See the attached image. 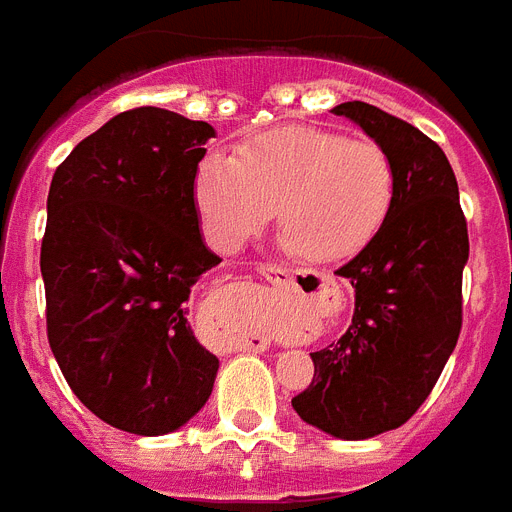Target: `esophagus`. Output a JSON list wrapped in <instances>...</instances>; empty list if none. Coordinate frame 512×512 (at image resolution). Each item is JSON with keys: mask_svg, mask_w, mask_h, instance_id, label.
I'll use <instances>...</instances> for the list:
<instances>
[{"mask_svg": "<svg viewBox=\"0 0 512 512\" xmlns=\"http://www.w3.org/2000/svg\"><path fill=\"white\" fill-rule=\"evenodd\" d=\"M257 273L268 281V284L273 286H284V289H289V286H294V273L289 268H281V265L276 263H260L257 265ZM247 352H265L268 350V342L265 339H252V342L244 347Z\"/></svg>", "mask_w": 512, "mask_h": 512, "instance_id": "1", "label": "esophagus"}]
</instances>
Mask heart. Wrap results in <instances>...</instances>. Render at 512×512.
I'll use <instances>...</instances> for the list:
<instances>
[{
    "instance_id": "b5f03b06",
    "label": "heart",
    "mask_w": 512,
    "mask_h": 512,
    "mask_svg": "<svg viewBox=\"0 0 512 512\" xmlns=\"http://www.w3.org/2000/svg\"><path fill=\"white\" fill-rule=\"evenodd\" d=\"M394 191L397 170L378 141L310 126L249 136L234 157L210 152L194 173L199 220L220 252L260 234L278 205L289 252L315 260L357 255L384 228Z\"/></svg>"
}]
</instances>
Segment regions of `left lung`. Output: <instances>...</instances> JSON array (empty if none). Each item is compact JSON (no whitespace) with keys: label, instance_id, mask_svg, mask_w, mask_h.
Wrapping results in <instances>:
<instances>
[{"label":"left lung","instance_id":"8db88e82","mask_svg":"<svg viewBox=\"0 0 512 512\" xmlns=\"http://www.w3.org/2000/svg\"><path fill=\"white\" fill-rule=\"evenodd\" d=\"M334 112L389 152L397 191L376 239L336 270L355 289L352 326L310 352L315 376L292 407L326 434L371 439L413 418L458 344L468 223L436 141L368 102Z\"/></svg>","mask_w":512,"mask_h":512}]
</instances>
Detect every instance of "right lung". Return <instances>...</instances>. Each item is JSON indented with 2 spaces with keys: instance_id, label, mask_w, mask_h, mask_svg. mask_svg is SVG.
Wrapping results in <instances>:
<instances>
[{
  "instance_id": "add662e5",
  "label": "right lung",
  "mask_w": 512,
  "mask_h": 512,
  "mask_svg": "<svg viewBox=\"0 0 512 512\" xmlns=\"http://www.w3.org/2000/svg\"><path fill=\"white\" fill-rule=\"evenodd\" d=\"M215 131L162 107L107 120L57 165L41 239L47 336L78 400L120 431L184 426L213 392L218 357L186 321L220 263L199 236L194 173Z\"/></svg>"
}]
</instances>
